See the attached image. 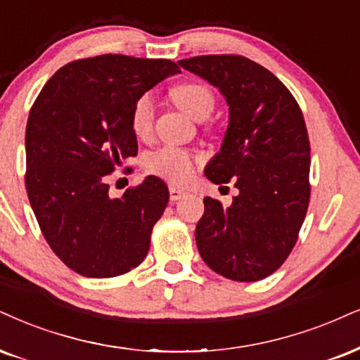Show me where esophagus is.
I'll return each instance as SVG.
<instances>
[{"mask_svg":"<svg viewBox=\"0 0 360 360\" xmlns=\"http://www.w3.org/2000/svg\"><path fill=\"white\" fill-rule=\"evenodd\" d=\"M170 200L172 202H176V200H180L181 197H185V195H187L188 192L187 190H184V188H179V187H175V185H170Z\"/></svg>","mask_w":360,"mask_h":360,"instance_id":"obj_1","label":"esophagus"}]
</instances>
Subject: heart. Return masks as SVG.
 Returning a JSON list of instances; mask_svg holds the SVG:
<instances>
[{"instance_id":"heart-1","label":"heart","mask_w":360,"mask_h":360,"mask_svg":"<svg viewBox=\"0 0 360 360\" xmlns=\"http://www.w3.org/2000/svg\"><path fill=\"white\" fill-rule=\"evenodd\" d=\"M172 100L185 113L195 120H205L215 108V95L212 88L202 82H184L170 90ZM153 100L148 93L139 96L133 103L130 125L140 139H146L153 130ZM202 162V155L188 152L179 146H163L145 158L148 173L163 176L172 184H185L193 175V168Z\"/></svg>"}]
</instances>
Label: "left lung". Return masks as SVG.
Instances as JSON below:
<instances>
[{
    "mask_svg": "<svg viewBox=\"0 0 360 360\" xmlns=\"http://www.w3.org/2000/svg\"><path fill=\"white\" fill-rule=\"evenodd\" d=\"M179 65L227 100V133L205 175L238 188L230 207L203 198L205 214L195 229L198 252L230 281H262L290 255L309 208L310 143L302 110L281 79L245 56H193Z\"/></svg>",
    "mask_w": 360,
    "mask_h": 360,
    "instance_id": "1",
    "label": "left lung"
}]
</instances>
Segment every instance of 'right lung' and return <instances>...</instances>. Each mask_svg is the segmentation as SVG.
Returning <instances> with one entry per match:
<instances>
[{
    "label": "right lung",
    "mask_w": 360,
    "mask_h": 360,
    "mask_svg": "<svg viewBox=\"0 0 360 360\" xmlns=\"http://www.w3.org/2000/svg\"><path fill=\"white\" fill-rule=\"evenodd\" d=\"M163 58L100 55L65 65L39 91L26 123L25 185L43 237L66 267L108 278L139 267L168 203L158 176L112 198L106 176L139 152L135 100L170 75Z\"/></svg>",
    "instance_id": "obj_1"
}]
</instances>
